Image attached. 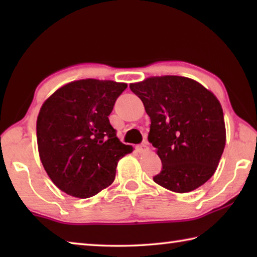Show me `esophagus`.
<instances>
[{
	"instance_id": "obj_1",
	"label": "esophagus",
	"mask_w": 257,
	"mask_h": 257,
	"mask_svg": "<svg viewBox=\"0 0 257 257\" xmlns=\"http://www.w3.org/2000/svg\"><path fill=\"white\" fill-rule=\"evenodd\" d=\"M137 151L139 152L141 154H144V153H147V152L150 151V147H149V144L147 143H142L141 145L137 146Z\"/></svg>"
}]
</instances>
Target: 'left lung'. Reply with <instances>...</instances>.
Returning a JSON list of instances; mask_svg holds the SVG:
<instances>
[{"label": "left lung", "instance_id": "obj_1", "mask_svg": "<svg viewBox=\"0 0 257 257\" xmlns=\"http://www.w3.org/2000/svg\"><path fill=\"white\" fill-rule=\"evenodd\" d=\"M129 87L151 118L149 142L162 161L154 181L175 193L205 184L219 165L227 138L215 95L181 76L149 77Z\"/></svg>", "mask_w": 257, "mask_h": 257}]
</instances>
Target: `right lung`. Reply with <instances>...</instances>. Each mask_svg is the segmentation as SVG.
Masks as SVG:
<instances>
[{
    "label": "right lung",
    "instance_id": "1",
    "mask_svg": "<svg viewBox=\"0 0 257 257\" xmlns=\"http://www.w3.org/2000/svg\"><path fill=\"white\" fill-rule=\"evenodd\" d=\"M124 82L81 79L56 89L43 103L36 132L47 176L64 193L88 198L110 186L120 159L134 147L116 137L108 115Z\"/></svg>",
    "mask_w": 257,
    "mask_h": 257
}]
</instances>
